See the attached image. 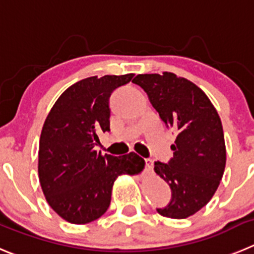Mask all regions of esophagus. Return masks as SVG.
<instances>
[{"label": "esophagus", "mask_w": 254, "mask_h": 254, "mask_svg": "<svg viewBox=\"0 0 254 254\" xmlns=\"http://www.w3.org/2000/svg\"><path fill=\"white\" fill-rule=\"evenodd\" d=\"M145 170L148 173H150L153 170V160L151 159H145Z\"/></svg>", "instance_id": "1"}]
</instances>
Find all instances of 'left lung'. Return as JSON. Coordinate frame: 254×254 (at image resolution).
Wrapping results in <instances>:
<instances>
[{"instance_id": "1", "label": "left lung", "mask_w": 254, "mask_h": 254, "mask_svg": "<svg viewBox=\"0 0 254 254\" xmlns=\"http://www.w3.org/2000/svg\"><path fill=\"white\" fill-rule=\"evenodd\" d=\"M132 82L148 94L167 127L178 131L168 163L154 170L170 187L168 205L158 213L184 219L202 209L217 190L226 168V144L219 115L207 95L175 73H143Z\"/></svg>"}]
</instances>
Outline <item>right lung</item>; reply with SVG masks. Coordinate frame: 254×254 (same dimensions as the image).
<instances>
[{
    "label": "right lung",
    "mask_w": 254,
    "mask_h": 254,
    "mask_svg": "<svg viewBox=\"0 0 254 254\" xmlns=\"http://www.w3.org/2000/svg\"><path fill=\"white\" fill-rule=\"evenodd\" d=\"M134 73L80 80L63 92L45 120L39 148V178L50 207L73 224L90 223L108 210L115 179L138 174L135 153L101 155L100 132L110 131L109 99Z\"/></svg>",
    "instance_id": "add662e5"
}]
</instances>
